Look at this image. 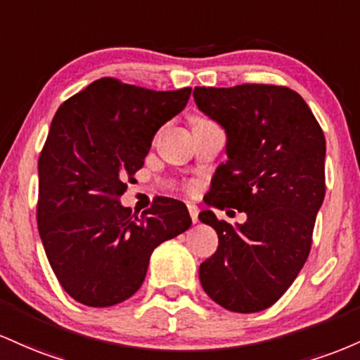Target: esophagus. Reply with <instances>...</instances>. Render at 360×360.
<instances>
[{
    "mask_svg": "<svg viewBox=\"0 0 360 360\" xmlns=\"http://www.w3.org/2000/svg\"><path fill=\"white\" fill-rule=\"evenodd\" d=\"M187 207H188V212H191L192 223H197V221H199V207H197L195 204H191V202L187 204Z\"/></svg>",
    "mask_w": 360,
    "mask_h": 360,
    "instance_id": "obj_1",
    "label": "esophagus"
}]
</instances>
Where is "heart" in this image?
<instances>
[{
    "mask_svg": "<svg viewBox=\"0 0 360 360\" xmlns=\"http://www.w3.org/2000/svg\"><path fill=\"white\" fill-rule=\"evenodd\" d=\"M199 120H205V119H199ZM199 120H197V122H199Z\"/></svg>",
    "mask_w": 360,
    "mask_h": 360,
    "instance_id": "heart-1",
    "label": "heart"
}]
</instances>
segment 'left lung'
<instances>
[{
    "label": "left lung",
    "instance_id": "obj_1",
    "mask_svg": "<svg viewBox=\"0 0 360 360\" xmlns=\"http://www.w3.org/2000/svg\"><path fill=\"white\" fill-rule=\"evenodd\" d=\"M193 100L226 132L228 161L214 173L209 205L246 212L234 226L211 209L199 214L219 238L200 264V284L224 309L257 313L278 301L309 255L325 199V136L285 86H197Z\"/></svg>",
    "mask_w": 360,
    "mask_h": 360
}]
</instances>
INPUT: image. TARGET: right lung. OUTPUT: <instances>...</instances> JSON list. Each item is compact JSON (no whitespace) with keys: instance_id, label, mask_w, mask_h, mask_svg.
Listing matches in <instances>:
<instances>
[{"instance_id":"1","label":"right lung","mask_w":360,"mask_h":360,"mask_svg":"<svg viewBox=\"0 0 360 360\" xmlns=\"http://www.w3.org/2000/svg\"><path fill=\"white\" fill-rule=\"evenodd\" d=\"M191 91L100 78L56 112L39 158L37 224L72 300L91 308L129 300L143 285L153 250L191 228L180 200L160 197L141 217L119 200L153 137L184 110Z\"/></svg>"}]
</instances>
